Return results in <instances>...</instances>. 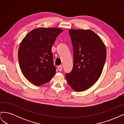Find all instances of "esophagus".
Listing matches in <instances>:
<instances>
[{
	"mask_svg": "<svg viewBox=\"0 0 124 124\" xmlns=\"http://www.w3.org/2000/svg\"><path fill=\"white\" fill-rule=\"evenodd\" d=\"M57 68H58V70L59 71H61L62 70V65H60V66H58Z\"/></svg>",
	"mask_w": 124,
	"mask_h": 124,
	"instance_id": "1",
	"label": "esophagus"
}]
</instances>
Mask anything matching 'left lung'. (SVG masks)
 <instances>
[{"instance_id": "8db88e82", "label": "left lung", "mask_w": 124, "mask_h": 124, "mask_svg": "<svg viewBox=\"0 0 124 124\" xmlns=\"http://www.w3.org/2000/svg\"><path fill=\"white\" fill-rule=\"evenodd\" d=\"M73 46V66L65 77L74 91L80 92L91 87L102 73L107 57L106 46L91 30L70 29Z\"/></svg>"}]
</instances>
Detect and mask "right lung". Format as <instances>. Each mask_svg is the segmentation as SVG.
Wrapping results in <instances>:
<instances>
[{
  "label": "right lung",
  "instance_id": "add662e5",
  "mask_svg": "<svg viewBox=\"0 0 124 124\" xmlns=\"http://www.w3.org/2000/svg\"><path fill=\"white\" fill-rule=\"evenodd\" d=\"M63 30L40 27L33 29L20 43L18 58L22 73L37 86L47 83L56 73L52 47Z\"/></svg>",
  "mask_w": 124,
  "mask_h": 124
}]
</instances>
